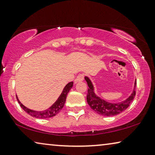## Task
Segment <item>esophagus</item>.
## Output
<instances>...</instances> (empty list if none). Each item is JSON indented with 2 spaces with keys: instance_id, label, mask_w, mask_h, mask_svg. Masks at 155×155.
Returning <instances> with one entry per match:
<instances>
[{
  "instance_id": "1",
  "label": "esophagus",
  "mask_w": 155,
  "mask_h": 155,
  "mask_svg": "<svg viewBox=\"0 0 155 155\" xmlns=\"http://www.w3.org/2000/svg\"><path fill=\"white\" fill-rule=\"evenodd\" d=\"M84 74H79V75L77 76V78H76V79L75 80V83L83 81V80H84Z\"/></svg>"
}]
</instances>
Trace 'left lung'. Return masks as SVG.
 Segmentation results:
<instances>
[{
	"label": "left lung",
	"mask_w": 155,
	"mask_h": 155,
	"mask_svg": "<svg viewBox=\"0 0 155 155\" xmlns=\"http://www.w3.org/2000/svg\"><path fill=\"white\" fill-rule=\"evenodd\" d=\"M84 79L89 87L88 91H87V101L91 108L101 115L107 117L115 116L122 113L129 106L130 104L132 102L136 96L135 89L136 86V80L134 82V90L131 95L126 100L115 104V103L107 102L96 95L94 92V87L91 80L87 76H85Z\"/></svg>",
	"instance_id": "1"
}]
</instances>
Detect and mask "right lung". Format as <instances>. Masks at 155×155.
<instances>
[{"label": "right lung", "instance_id": "obj_1", "mask_svg": "<svg viewBox=\"0 0 155 155\" xmlns=\"http://www.w3.org/2000/svg\"><path fill=\"white\" fill-rule=\"evenodd\" d=\"M73 82L68 83V84L65 86L64 89H63L61 94H60L59 97L58 98V99L57 101H56L54 104H53L52 105H51V107H49L48 109H46L45 110H42V111H35V110H33L28 108V107L24 106V105L19 101V100L18 99L17 96H16V97L18 101V103H19L20 105V106H21L22 107V109H23L26 113H27L28 115H30L32 117H34L35 118H40V119L49 118L57 115V114L60 112V110L63 108V107H64V105L65 104V102H66L67 94H68L69 91H70L71 89L73 87Z\"/></svg>", "mask_w": 155, "mask_h": 155}]
</instances>
